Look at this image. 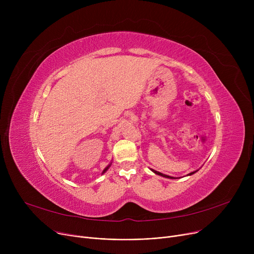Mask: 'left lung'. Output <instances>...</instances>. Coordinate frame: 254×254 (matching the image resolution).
<instances>
[{
  "label": "left lung",
  "instance_id": "left-lung-1",
  "mask_svg": "<svg viewBox=\"0 0 254 254\" xmlns=\"http://www.w3.org/2000/svg\"><path fill=\"white\" fill-rule=\"evenodd\" d=\"M154 174H156V175H158V176H162V177H165V178H169V179H177V178H175V177H172V176H169V175H166V174H163V173H161V172H157V171H155V170H152V169H150ZM198 170H196V171H193V172H191V173H190V174H188V176H190V175H192V174H194V173H196ZM180 178V177H179Z\"/></svg>",
  "mask_w": 254,
  "mask_h": 254
}]
</instances>
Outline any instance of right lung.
<instances>
[{
	"label": "right lung",
	"instance_id": "right-lung-1",
	"mask_svg": "<svg viewBox=\"0 0 254 254\" xmlns=\"http://www.w3.org/2000/svg\"><path fill=\"white\" fill-rule=\"evenodd\" d=\"M111 164H112V163H111ZM111 164H109V165H108V166H107V167H106V168H105V169H104V170H103V173H102V174H104V173H105V172H106V171H107V170H108V169H109V168H110V166H111Z\"/></svg>",
	"mask_w": 254,
	"mask_h": 254
}]
</instances>
